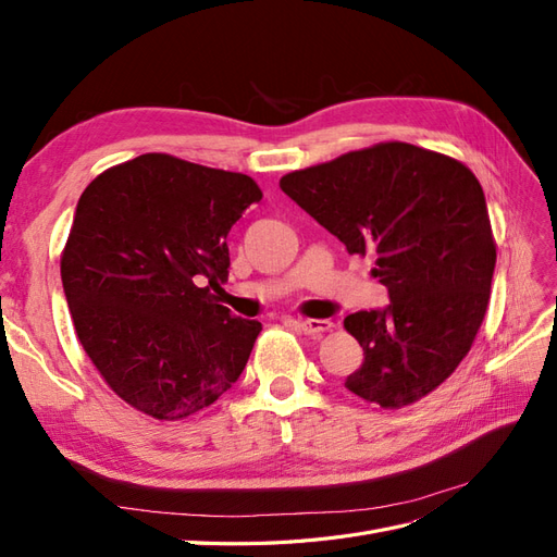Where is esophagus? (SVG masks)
<instances>
[{
    "instance_id": "esophagus-1",
    "label": "esophagus",
    "mask_w": 557,
    "mask_h": 557,
    "mask_svg": "<svg viewBox=\"0 0 557 557\" xmlns=\"http://www.w3.org/2000/svg\"><path fill=\"white\" fill-rule=\"evenodd\" d=\"M299 327L309 336H323L325 332H330L334 327V323L332 320H323V318H307V320H301Z\"/></svg>"
}]
</instances>
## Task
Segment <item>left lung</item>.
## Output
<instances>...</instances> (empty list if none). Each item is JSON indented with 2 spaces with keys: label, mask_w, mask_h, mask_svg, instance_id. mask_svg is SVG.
Instances as JSON below:
<instances>
[{
  "label": "left lung",
  "mask_w": 557,
  "mask_h": 557,
  "mask_svg": "<svg viewBox=\"0 0 557 557\" xmlns=\"http://www.w3.org/2000/svg\"><path fill=\"white\" fill-rule=\"evenodd\" d=\"M281 190L350 256H374L391 295L344 327L364 362L346 387L381 409L436 391L469 352L491 301L497 260L479 178L460 160L385 141L285 174Z\"/></svg>",
  "instance_id": "1"
}]
</instances>
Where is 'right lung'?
Returning a JSON list of instances; mask_svg holds the SVG:
<instances>
[{
	"label": "right lung",
	"instance_id": "right-lung-1",
	"mask_svg": "<svg viewBox=\"0 0 557 557\" xmlns=\"http://www.w3.org/2000/svg\"><path fill=\"white\" fill-rule=\"evenodd\" d=\"M262 199L246 174L146 153L83 190L60 274L74 330L111 391L183 420L237 383L262 325L234 318L227 232ZM210 285L205 286L203 281Z\"/></svg>",
	"mask_w": 557,
	"mask_h": 557
}]
</instances>
